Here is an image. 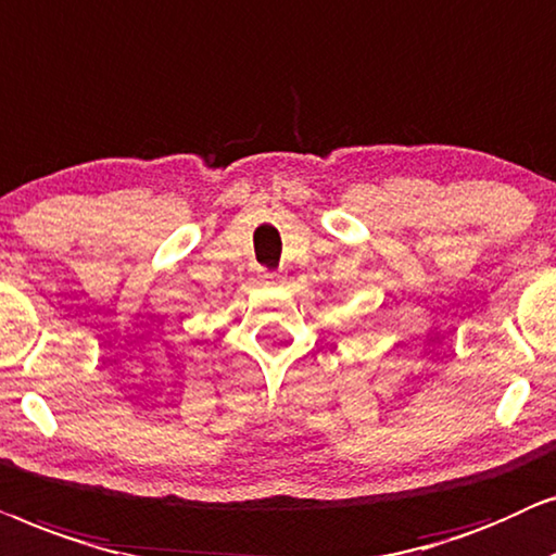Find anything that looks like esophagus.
I'll list each match as a JSON object with an SVG mask.
<instances>
[{"instance_id":"obj_1","label":"esophagus","mask_w":556,"mask_h":556,"mask_svg":"<svg viewBox=\"0 0 556 556\" xmlns=\"http://www.w3.org/2000/svg\"><path fill=\"white\" fill-rule=\"evenodd\" d=\"M262 279H264V282H279V279H282V274H277V271H264Z\"/></svg>"}]
</instances>
